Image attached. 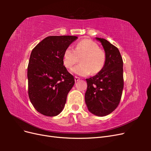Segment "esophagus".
<instances>
[{
    "label": "esophagus",
    "mask_w": 151,
    "mask_h": 151,
    "mask_svg": "<svg viewBox=\"0 0 151 151\" xmlns=\"http://www.w3.org/2000/svg\"><path fill=\"white\" fill-rule=\"evenodd\" d=\"M74 79H75V81H76V82H77V81L80 80V78H79V77H78L76 76V77H75V78H74Z\"/></svg>",
    "instance_id": "1"
}]
</instances>
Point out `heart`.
Segmentation results:
<instances>
[{
	"instance_id": "b5f03b06",
	"label": "heart",
	"mask_w": 151,
	"mask_h": 151,
	"mask_svg": "<svg viewBox=\"0 0 151 151\" xmlns=\"http://www.w3.org/2000/svg\"><path fill=\"white\" fill-rule=\"evenodd\" d=\"M81 63L73 67V74L81 76H86L91 72L96 74L104 67L106 63V54L99 48V45L91 40H83L73 48L67 47L63 54V65L70 68L79 62Z\"/></svg>"
}]
</instances>
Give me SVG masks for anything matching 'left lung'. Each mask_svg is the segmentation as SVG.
I'll return each instance as SVG.
<instances>
[{
    "label": "left lung",
    "mask_w": 151,
    "mask_h": 151,
    "mask_svg": "<svg viewBox=\"0 0 151 151\" xmlns=\"http://www.w3.org/2000/svg\"><path fill=\"white\" fill-rule=\"evenodd\" d=\"M101 43L106 54V63L101 72L86 79L88 88L85 102L88 110L98 116H106L117 108L123 89V60L118 49L103 38Z\"/></svg>",
    "instance_id": "1"
}]
</instances>
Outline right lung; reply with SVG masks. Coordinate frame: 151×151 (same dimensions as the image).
I'll return each instance as SVG.
<instances>
[{
    "label": "right lung",
    "instance_id": "add662e5",
    "mask_svg": "<svg viewBox=\"0 0 151 151\" xmlns=\"http://www.w3.org/2000/svg\"><path fill=\"white\" fill-rule=\"evenodd\" d=\"M77 39L75 36H50L33 49L28 66V95L36 111L55 116L64 108L74 76L63 63L65 49Z\"/></svg>",
    "mask_w": 151,
    "mask_h": 151
}]
</instances>
